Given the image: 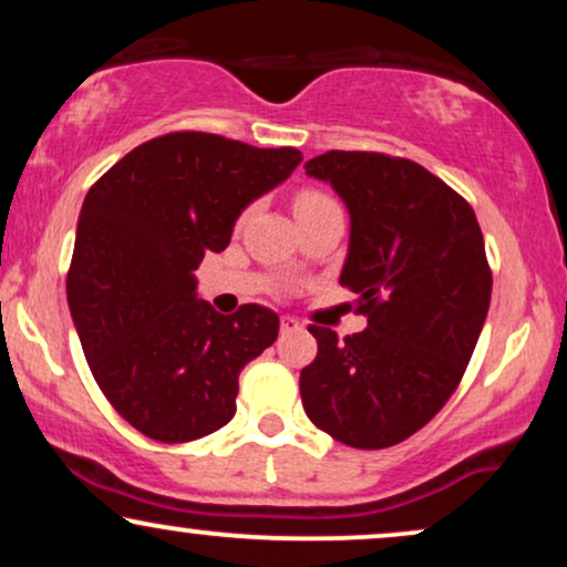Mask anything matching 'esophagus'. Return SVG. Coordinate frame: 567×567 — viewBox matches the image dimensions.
<instances>
[{"label":"esophagus","instance_id":"34e87169","mask_svg":"<svg viewBox=\"0 0 567 567\" xmlns=\"http://www.w3.org/2000/svg\"><path fill=\"white\" fill-rule=\"evenodd\" d=\"M279 328H282V333H292V330H301L303 324L296 320V317H282V322H279Z\"/></svg>","mask_w":567,"mask_h":567}]
</instances>
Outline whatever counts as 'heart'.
<instances>
[{
	"label": "heart",
	"instance_id": "obj_1",
	"mask_svg": "<svg viewBox=\"0 0 567 567\" xmlns=\"http://www.w3.org/2000/svg\"><path fill=\"white\" fill-rule=\"evenodd\" d=\"M330 197H324L320 192H303L298 194L296 199V210H301V207H309V205H317V202H328Z\"/></svg>",
	"mask_w": 567,
	"mask_h": 567
}]
</instances>
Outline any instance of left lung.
Listing matches in <instances>:
<instances>
[{"instance_id": "left-lung-1", "label": "left lung", "mask_w": 567, "mask_h": 567, "mask_svg": "<svg viewBox=\"0 0 567 567\" xmlns=\"http://www.w3.org/2000/svg\"><path fill=\"white\" fill-rule=\"evenodd\" d=\"M351 216L341 285L368 317L341 338L309 324L317 357L301 370L311 424L379 451L426 426L458 389L477 347L493 275L472 205L419 162L328 152L306 162Z\"/></svg>"}]
</instances>
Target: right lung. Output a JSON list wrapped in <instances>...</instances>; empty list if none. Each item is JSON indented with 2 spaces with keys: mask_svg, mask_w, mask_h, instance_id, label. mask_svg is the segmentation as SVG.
Returning <instances> with one entry per match:
<instances>
[{
  "mask_svg": "<svg viewBox=\"0 0 567 567\" xmlns=\"http://www.w3.org/2000/svg\"><path fill=\"white\" fill-rule=\"evenodd\" d=\"M301 159L181 130L141 143L84 197L71 317L95 383L146 437L192 442L234 419L239 373L277 341L279 317L258 303L218 315L197 301L194 271Z\"/></svg>",
  "mask_w": 567,
  "mask_h": 567,
  "instance_id": "obj_1",
  "label": "right lung"
}]
</instances>
